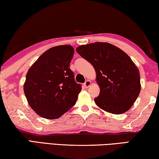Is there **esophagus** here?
Here are the masks:
<instances>
[{"label":"esophagus","instance_id":"34e87169","mask_svg":"<svg viewBox=\"0 0 159 159\" xmlns=\"http://www.w3.org/2000/svg\"><path fill=\"white\" fill-rule=\"evenodd\" d=\"M91 84H92V82H91L89 80H87L84 83V86L85 88H88V87H90Z\"/></svg>","mask_w":159,"mask_h":159}]
</instances>
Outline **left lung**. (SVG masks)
<instances>
[{
    "label": "left lung",
    "instance_id": "obj_1",
    "mask_svg": "<svg viewBox=\"0 0 159 159\" xmlns=\"http://www.w3.org/2000/svg\"><path fill=\"white\" fill-rule=\"evenodd\" d=\"M92 64L100 93L94 99L101 109L113 114L128 111L141 90L139 71L124 51L109 43L95 42L76 48Z\"/></svg>",
    "mask_w": 159,
    "mask_h": 159
}]
</instances>
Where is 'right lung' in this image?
<instances>
[{"label":"right lung","mask_w":159,"mask_h":159,"mask_svg":"<svg viewBox=\"0 0 159 159\" xmlns=\"http://www.w3.org/2000/svg\"><path fill=\"white\" fill-rule=\"evenodd\" d=\"M74 54L71 45L51 48L28 70L24 92L29 105L42 118L56 119L76 104L81 85L70 69Z\"/></svg>","instance_id":"1"}]
</instances>
